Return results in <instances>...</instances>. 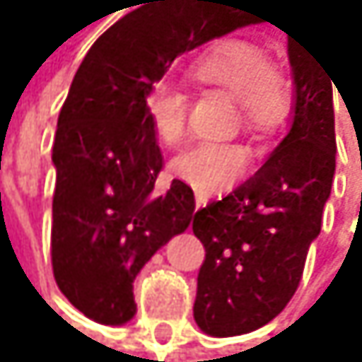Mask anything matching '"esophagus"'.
<instances>
[{
  "label": "esophagus",
  "mask_w": 362,
  "mask_h": 362,
  "mask_svg": "<svg viewBox=\"0 0 362 362\" xmlns=\"http://www.w3.org/2000/svg\"><path fill=\"white\" fill-rule=\"evenodd\" d=\"M202 204H206V197H202V195H197V206H202Z\"/></svg>",
  "instance_id": "34e87169"
}]
</instances>
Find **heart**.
Instances as JSON below:
<instances>
[{
	"mask_svg": "<svg viewBox=\"0 0 362 362\" xmlns=\"http://www.w3.org/2000/svg\"><path fill=\"white\" fill-rule=\"evenodd\" d=\"M193 74L236 97L245 126L258 132L278 128L288 112V97L267 54L241 38H228L202 56ZM156 136L175 145L187 130V95L175 82H154L143 100ZM247 151L239 143L199 141L171 160V173L199 193H219L232 187L247 169Z\"/></svg>",
	"mask_w": 362,
	"mask_h": 362,
	"instance_id": "b5f03b06",
	"label": "heart"
}]
</instances>
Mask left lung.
I'll return each instance as SVG.
<instances>
[{
    "label": "left lung",
    "instance_id": "obj_1",
    "mask_svg": "<svg viewBox=\"0 0 362 362\" xmlns=\"http://www.w3.org/2000/svg\"><path fill=\"white\" fill-rule=\"evenodd\" d=\"M286 34L296 84L288 134L250 180L193 215L206 250L193 317L213 337L258 330L282 313L298 291L332 189L337 82L302 36Z\"/></svg>",
    "mask_w": 362,
    "mask_h": 362
}]
</instances>
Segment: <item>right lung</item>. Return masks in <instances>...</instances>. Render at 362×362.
Returning <instances> with one entry per match:
<instances>
[{
	"mask_svg": "<svg viewBox=\"0 0 362 362\" xmlns=\"http://www.w3.org/2000/svg\"><path fill=\"white\" fill-rule=\"evenodd\" d=\"M217 0H143L84 56L52 147V267L62 296L106 326L126 324L132 282L195 211L189 185H154L163 169L143 100L171 62L228 34Z\"/></svg>",
	"mask_w": 362,
	"mask_h": 362,
	"instance_id": "1",
	"label": "right lung"
}]
</instances>
